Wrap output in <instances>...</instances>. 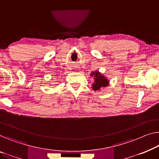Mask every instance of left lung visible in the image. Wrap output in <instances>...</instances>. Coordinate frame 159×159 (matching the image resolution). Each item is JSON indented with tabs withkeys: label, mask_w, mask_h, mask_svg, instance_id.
Here are the masks:
<instances>
[{
	"label": "left lung",
	"mask_w": 159,
	"mask_h": 159,
	"mask_svg": "<svg viewBox=\"0 0 159 159\" xmlns=\"http://www.w3.org/2000/svg\"><path fill=\"white\" fill-rule=\"evenodd\" d=\"M91 76L94 77V83L92 84V89L93 91H99L102 88H105L108 86L109 80L107 79L104 75L101 74L98 71L92 72L91 73Z\"/></svg>",
	"instance_id": "obj_1"
}]
</instances>
